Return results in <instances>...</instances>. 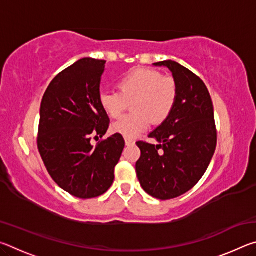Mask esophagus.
Segmentation results:
<instances>
[{
	"label": "esophagus",
	"mask_w": 256,
	"mask_h": 256,
	"mask_svg": "<svg viewBox=\"0 0 256 256\" xmlns=\"http://www.w3.org/2000/svg\"><path fill=\"white\" fill-rule=\"evenodd\" d=\"M134 144H136V142H134V140H132V138H125V144L126 146H133Z\"/></svg>",
	"instance_id": "esophagus-1"
}]
</instances>
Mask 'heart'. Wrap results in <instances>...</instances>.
Returning <instances> with one entry per match:
<instances>
[{
    "mask_svg": "<svg viewBox=\"0 0 256 256\" xmlns=\"http://www.w3.org/2000/svg\"><path fill=\"white\" fill-rule=\"evenodd\" d=\"M118 92H102L99 104L112 118H118L131 102V114L112 125V131L124 138H136L154 125L164 123L174 110L178 86L174 78L151 68H136L120 78Z\"/></svg>",
    "mask_w": 256,
    "mask_h": 256,
    "instance_id": "obj_1",
    "label": "heart"
}]
</instances>
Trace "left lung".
Instances as JSON below:
<instances>
[{
  "label": "left lung",
  "instance_id": "left-lung-1",
  "mask_svg": "<svg viewBox=\"0 0 256 256\" xmlns=\"http://www.w3.org/2000/svg\"><path fill=\"white\" fill-rule=\"evenodd\" d=\"M154 66L170 68L178 98L170 118L149 134L158 144L136 142V170L149 196L170 200L194 188L208 170L216 146L214 112L206 86L192 71L170 60Z\"/></svg>",
  "mask_w": 256,
  "mask_h": 256
}]
</instances>
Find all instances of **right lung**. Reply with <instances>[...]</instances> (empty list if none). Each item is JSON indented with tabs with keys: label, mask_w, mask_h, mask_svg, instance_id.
<instances>
[{
	"label": "right lung",
	"mask_w": 256,
	"mask_h": 256,
	"mask_svg": "<svg viewBox=\"0 0 256 256\" xmlns=\"http://www.w3.org/2000/svg\"><path fill=\"white\" fill-rule=\"evenodd\" d=\"M106 60L81 58L56 76L40 104L37 146L52 178L79 198L102 196L114 182L124 149L122 136H105L110 118L99 104ZM97 138V136H96Z\"/></svg>",
	"instance_id": "right-lung-1"
}]
</instances>
